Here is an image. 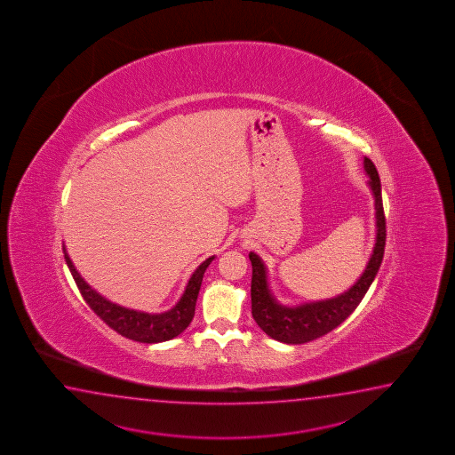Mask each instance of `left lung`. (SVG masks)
I'll use <instances>...</instances> for the list:
<instances>
[{
	"mask_svg": "<svg viewBox=\"0 0 455 455\" xmlns=\"http://www.w3.org/2000/svg\"><path fill=\"white\" fill-rule=\"evenodd\" d=\"M363 168L370 178L368 186L371 188L374 196L376 242L363 275L358 277L355 284L344 294L328 300H320V302L303 303L299 307H284L276 302V299L269 291L265 263L257 253L250 251L251 316L269 338L276 339L284 344H303L328 334L334 328H338L339 324L355 310L378 275V269L383 261L384 245H386V218H384L383 196H381V180L373 161L366 156L363 160Z\"/></svg>",
	"mask_w": 455,
	"mask_h": 455,
	"instance_id": "1",
	"label": "left lung"
}]
</instances>
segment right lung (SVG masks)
<instances>
[{
    "label": "right lung",
    "mask_w": 455,
    "mask_h": 455,
    "mask_svg": "<svg viewBox=\"0 0 455 455\" xmlns=\"http://www.w3.org/2000/svg\"><path fill=\"white\" fill-rule=\"evenodd\" d=\"M63 251L72 277L79 287L84 300L89 303L90 308L97 313L111 330L116 331L124 338L132 339L143 344H156V342L170 340L188 328L196 315V297L200 292V285L204 281L206 267L214 259V257H210L196 267L194 275L188 279L184 294L171 310L164 313H143L109 302L103 295H100L77 273V269L72 265L71 259L66 251V247H63Z\"/></svg>",
    "instance_id": "obj_1"
}]
</instances>
